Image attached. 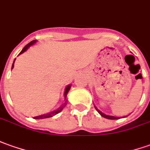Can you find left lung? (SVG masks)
<instances>
[{
    "mask_svg": "<svg viewBox=\"0 0 150 150\" xmlns=\"http://www.w3.org/2000/svg\"><path fill=\"white\" fill-rule=\"evenodd\" d=\"M95 108H96V109L97 110V112H99L101 116L104 117H105V118H108V119H111V120H114V119H119V117H113V116H109V115H106V114H105L104 112H102L101 111H100L98 108L95 106Z\"/></svg>",
    "mask_w": 150,
    "mask_h": 150,
    "instance_id": "8db88e82",
    "label": "left lung"
}]
</instances>
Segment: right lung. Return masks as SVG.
I'll use <instances>...</instances> for the list:
<instances>
[{
    "label": "right lung",
    "mask_w": 150,
    "mask_h": 150,
    "mask_svg": "<svg viewBox=\"0 0 150 150\" xmlns=\"http://www.w3.org/2000/svg\"><path fill=\"white\" fill-rule=\"evenodd\" d=\"M37 42V41L36 40H34V41H32L31 42H29L28 45H26L25 46H24V48L22 50L21 52L19 53V54H23V52H25L29 48L31 45H33L34 44V43H36ZM15 60V59H14ZM14 63H13V64H12V68L11 69H13V68H14ZM70 87H71V85H69L67 86V87L65 88V91H64V103L63 104V105L59 107V108H58L56 110H54L53 112H49V113H46V114H42V115H40V116H38V117H34V118L35 119H43V118H48V117H51L54 116V115H56L57 113H59V112H61L62 110L64 108V107L67 105V99H66V97H67V95H68V92L69 91V90H70Z\"/></svg>",
    "instance_id": "obj_1"
}]
</instances>
